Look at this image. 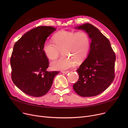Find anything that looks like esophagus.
I'll return each instance as SVG.
<instances>
[{
	"label": "esophagus",
	"instance_id": "34e87169",
	"mask_svg": "<svg viewBox=\"0 0 128 128\" xmlns=\"http://www.w3.org/2000/svg\"><path fill=\"white\" fill-rule=\"evenodd\" d=\"M69 72H70V71H68V70L62 71V72H63V73H64V74H68Z\"/></svg>",
	"mask_w": 128,
	"mask_h": 128
}]
</instances>
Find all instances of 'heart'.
<instances>
[{"instance_id": "1", "label": "heart", "mask_w": 128, "mask_h": 128, "mask_svg": "<svg viewBox=\"0 0 128 128\" xmlns=\"http://www.w3.org/2000/svg\"><path fill=\"white\" fill-rule=\"evenodd\" d=\"M55 44L46 40L43 45V51L50 60H55L62 50L63 55L58 60L51 63L54 70H65L72 68L76 61L81 63L86 59L89 51L90 42L87 33L84 31L77 32L61 30L53 36ZM70 55V56H68Z\"/></svg>"}]
</instances>
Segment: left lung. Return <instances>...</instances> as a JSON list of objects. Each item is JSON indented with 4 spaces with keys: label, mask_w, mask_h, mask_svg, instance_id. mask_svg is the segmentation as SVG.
<instances>
[{
    "label": "left lung",
    "mask_w": 128,
    "mask_h": 128,
    "mask_svg": "<svg viewBox=\"0 0 128 128\" xmlns=\"http://www.w3.org/2000/svg\"><path fill=\"white\" fill-rule=\"evenodd\" d=\"M75 28L85 31L91 43L88 56L76 70L79 79L73 89L81 96H96L108 88L115 78V53L109 40L93 25L85 23Z\"/></svg>",
    "instance_id": "1"
}]
</instances>
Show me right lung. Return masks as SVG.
<instances>
[{
    "label": "right lung",
    "mask_w": 128,
    "mask_h": 128,
    "mask_svg": "<svg viewBox=\"0 0 128 128\" xmlns=\"http://www.w3.org/2000/svg\"><path fill=\"white\" fill-rule=\"evenodd\" d=\"M56 30L52 26H38L25 33L13 46L10 58L12 80L28 96L45 95L59 72L46 70L49 63L42 49L46 38Z\"/></svg>",
    "instance_id": "right-lung-1"
}]
</instances>
